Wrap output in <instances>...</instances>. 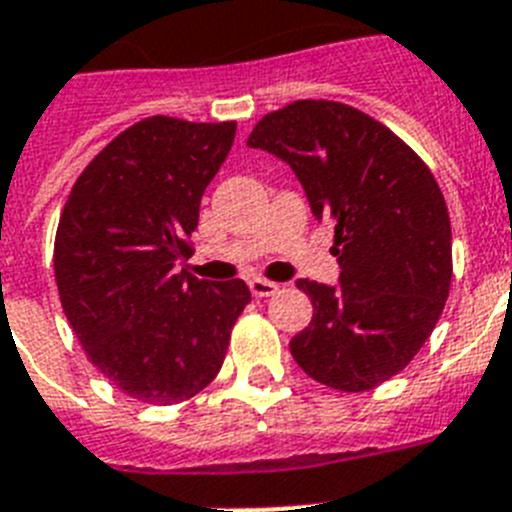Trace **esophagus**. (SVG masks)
Segmentation results:
<instances>
[{
  "instance_id": "34e87169",
  "label": "esophagus",
  "mask_w": 512,
  "mask_h": 512,
  "mask_svg": "<svg viewBox=\"0 0 512 512\" xmlns=\"http://www.w3.org/2000/svg\"><path fill=\"white\" fill-rule=\"evenodd\" d=\"M278 289H281L278 283L265 281V278H252V281H249V291H252V296H257V299H265V296H273Z\"/></svg>"
}]
</instances>
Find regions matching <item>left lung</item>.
Segmentation results:
<instances>
[{
    "label": "left lung",
    "mask_w": 512,
    "mask_h": 512,
    "mask_svg": "<svg viewBox=\"0 0 512 512\" xmlns=\"http://www.w3.org/2000/svg\"><path fill=\"white\" fill-rule=\"evenodd\" d=\"M289 163L336 231L341 283L296 281L315 315L289 349L312 380L364 393L419 354L450 294L453 236L440 184L401 137L338 101H294L247 137Z\"/></svg>",
    "instance_id": "1"
}]
</instances>
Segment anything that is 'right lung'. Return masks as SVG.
Masks as SVG:
<instances>
[{
    "mask_svg": "<svg viewBox=\"0 0 512 512\" xmlns=\"http://www.w3.org/2000/svg\"><path fill=\"white\" fill-rule=\"evenodd\" d=\"M236 122L148 117L77 176L59 216V302L88 362L137 401L182 403L218 375L247 283H205L190 260L200 200Z\"/></svg>",
    "mask_w": 512,
    "mask_h": 512,
    "instance_id": "add662e5",
    "label": "right lung"
}]
</instances>
